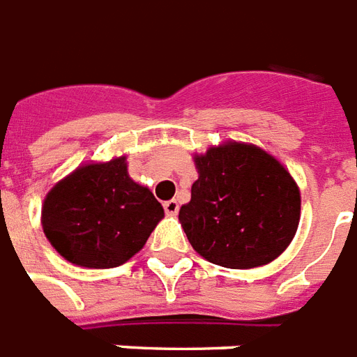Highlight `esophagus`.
Instances as JSON below:
<instances>
[{"label": "esophagus", "mask_w": 357, "mask_h": 357, "mask_svg": "<svg viewBox=\"0 0 357 357\" xmlns=\"http://www.w3.org/2000/svg\"><path fill=\"white\" fill-rule=\"evenodd\" d=\"M164 210L167 215H176V212H178V202L175 201V199H171V201H165L164 202Z\"/></svg>", "instance_id": "34e87169"}]
</instances>
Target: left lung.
<instances>
[{"instance_id":"8db88e82","label":"left lung","mask_w":357,"mask_h":357,"mask_svg":"<svg viewBox=\"0 0 357 357\" xmlns=\"http://www.w3.org/2000/svg\"><path fill=\"white\" fill-rule=\"evenodd\" d=\"M193 162L199 178L178 221L197 255L228 269L278 258L301 221V190L284 164L234 139L193 155Z\"/></svg>"}]
</instances>
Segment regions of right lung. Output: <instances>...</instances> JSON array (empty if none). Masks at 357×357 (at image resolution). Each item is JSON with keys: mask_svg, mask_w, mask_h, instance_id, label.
<instances>
[{"mask_svg": "<svg viewBox=\"0 0 357 357\" xmlns=\"http://www.w3.org/2000/svg\"><path fill=\"white\" fill-rule=\"evenodd\" d=\"M127 167V156L81 164L45 195L40 218L45 238L70 264L123 265L164 218L153 192L134 182Z\"/></svg>", "mask_w": 357, "mask_h": 357, "instance_id": "right-lung-1", "label": "right lung"}]
</instances>
